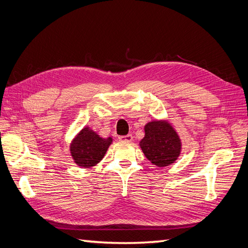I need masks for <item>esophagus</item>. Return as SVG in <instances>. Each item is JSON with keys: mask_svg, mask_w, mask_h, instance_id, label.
<instances>
[{"mask_svg": "<svg viewBox=\"0 0 248 248\" xmlns=\"http://www.w3.org/2000/svg\"><path fill=\"white\" fill-rule=\"evenodd\" d=\"M119 140L129 142V141L132 140V136H131V134H127V136H121V137H119Z\"/></svg>", "mask_w": 248, "mask_h": 248, "instance_id": "esophagus-1", "label": "esophagus"}]
</instances>
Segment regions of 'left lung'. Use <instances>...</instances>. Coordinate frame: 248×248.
I'll return each mask as SVG.
<instances>
[{
	"mask_svg": "<svg viewBox=\"0 0 248 248\" xmlns=\"http://www.w3.org/2000/svg\"><path fill=\"white\" fill-rule=\"evenodd\" d=\"M140 146L147 158L157 167H168L175 162L181 151L177 132L164 121L149 122Z\"/></svg>",
	"mask_w": 248,
	"mask_h": 248,
	"instance_id": "left-lung-1",
	"label": "left lung"
}]
</instances>
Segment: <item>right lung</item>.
Returning a JSON list of instances; mask_svg holds the SVG:
<instances>
[{
  "label": "right lung",
  "mask_w": 248,
  "mask_h": 248,
  "mask_svg": "<svg viewBox=\"0 0 248 248\" xmlns=\"http://www.w3.org/2000/svg\"><path fill=\"white\" fill-rule=\"evenodd\" d=\"M111 141V138L102 139L86 127L78 134L70 146L73 160L81 168L94 167L103 158Z\"/></svg>",
  "instance_id": "1"
}]
</instances>
